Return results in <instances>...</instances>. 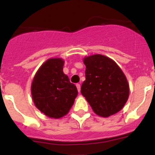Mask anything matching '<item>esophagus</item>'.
I'll list each match as a JSON object with an SVG mask.
<instances>
[{
  "mask_svg": "<svg viewBox=\"0 0 155 155\" xmlns=\"http://www.w3.org/2000/svg\"><path fill=\"white\" fill-rule=\"evenodd\" d=\"M76 86H77V88H78V92H80L81 91V84H77Z\"/></svg>",
  "mask_w": 155,
  "mask_h": 155,
  "instance_id": "esophagus-1",
  "label": "esophagus"
}]
</instances>
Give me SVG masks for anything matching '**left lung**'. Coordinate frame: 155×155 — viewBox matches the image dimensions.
I'll use <instances>...</instances> for the list:
<instances>
[{"label":"left lung","instance_id":"left-lung-1","mask_svg":"<svg viewBox=\"0 0 155 155\" xmlns=\"http://www.w3.org/2000/svg\"><path fill=\"white\" fill-rule=\"evenodd\" d=\"M86 66L85 81L81 92L93 111L102 117L118 113L129 97L126 76L113 60L100 54L84 59Z\"/></svg>","mask_w":155,"mask_h":155}]
</instances>
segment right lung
<instances>
[{
  "label": "right lung",
  "mask_w": 155,
  "mask_h": 155,
  "mask_svg": "<svg viewBox=\"0 0 155 155\" xmlns=\"http://www.w3.org/2000/svg\"><path fill=\"white\" fill-rule=\"evenodd\" d=\"M64 64L60 58L46 61L38 70L31 84L35 106L51 118L68 114L78 95L76 86L63 72Z\"/></svg>",
  "instance_id": "add662e5"
}]
</instances>
